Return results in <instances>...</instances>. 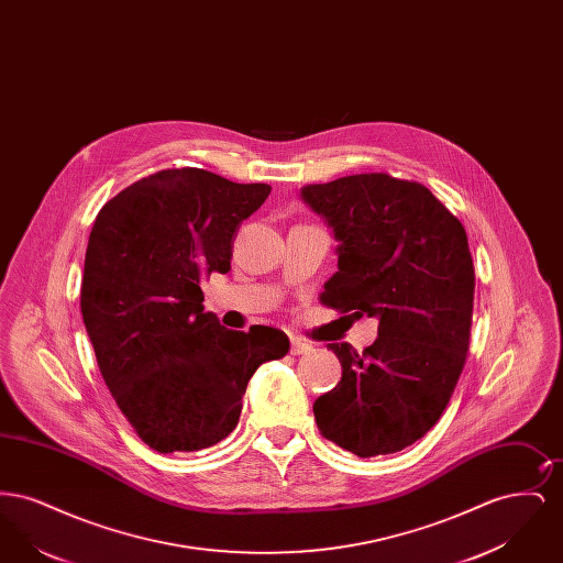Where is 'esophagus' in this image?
I'll return each mask as SVG.
<instances>
[{"label": "esophagus", "mask_w": 563, "mask_h": 563, "mask_svg": "<svg viewBox=\"0 0 563 563\" xmlns=\"http://www.w3.org/2000/svg\"><path fill=\"white\" fill-rule=\"evenodd\" d=\"M312 350V346L308 344V342H303V340H299V338H294L291 340V354H308Z\"/></svg>", "instance_id": "1"}]
</instances>
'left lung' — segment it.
Returning <instances> with one entry per match:
<instances>
[{
  "label": "left lung",
  "instance_id": "obj_1",
  "mask_svg": "<svg viewBox=\"0 0 563 563\" xmlns=\"http://www.w3.org/2000/svg\"><path fill=\"white\" fill-rule=\"evenodd\" d=\"M301 198L340 241L322 303L379 319L361 354L329 344L342 379L314 401L317 424L358 457L401 452L437 424L466 363L475 266L464 225L429 188L388 173L306 186Z\"/></svg>",
  "mask_w": 563,
  "mask_h": 563
}]
</instances>
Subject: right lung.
Wrapping results in <instances>:
<instances>
[{
    "mask_svg": "<svg viewBox=\"0 0 563 563\" xmlns=\"http://www.w3.org/2000/svg\"><path fill=\"white\" fill-rule=\"evenodd\" d=\"M269 189L205 168H166L122 189L92 223L84 324L111 397L161 454L225 439L251 375L289 352L280 329L219 324L200 289L230 269L234 236Z\"/></svg>",
    "mask_w": 563,
    "mask_h": 563,
    "instance_id": "add662e5",
    "label": "right lung"
}]
</instances>
